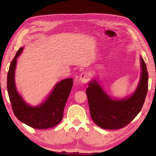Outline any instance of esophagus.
<instances>
[{
	"mask_svg": "<svg viewBox=\"0 0 156 156\" xmlns=\"http://www.w3.org/2000/svg\"><path fill=\"white\" fill-rule=\"evenodd\" d=\"M79 81L82 83H87L88 81V76L87 73L85 72L81 73L79 77Z\"/></svg>",
	"mask_w": 156,
	"mask_h": 156,
	"instance_id": "1",
	"label": "esophagus"
}]
</instances>
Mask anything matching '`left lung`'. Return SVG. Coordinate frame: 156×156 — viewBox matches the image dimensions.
<instances>
[{
  "label": "left lung",
  "instance_id": "8db88e82",
  "mask_svg": "<svg viewBox=\"0 0 156 156\" xmlns=\"http://www.w3.org/2000/svg\"><path fill=\"white\" fill-rule=\"evenodd\" d=\"M140 79L135 92L122 100L111 98L96 80L86 90L90 115L97 126L106 129H120L129 124L143 107L148 88V74L140 56Z\"/></svg>",
  "mask_w": 156,
  "mask_h": 156
}]
</instances>
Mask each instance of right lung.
I'll use <instances>...</instances> for the list:
<instances>
[{"label": "right lung", "mask_w": 156, "mask_h": 156, "mask_svg": "<svg viewBox=\"0 0 156 156\" xmlns=\"http://www.w3.org/2000/svg\"><path fill=\"white\" fill-rule=\"evenodd\" d=\"M23 49V48H21L17 51L8 73L7 90L13 112L19 120L32 128H51L62 120L64 108L73 87V79H66L58 83L48 98L41 105L36 107L29 105L17 91L15 84L17 58Z\"/></svg>", "instance_id": "obj_1"}]
</instances>
